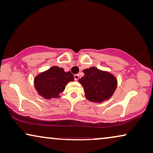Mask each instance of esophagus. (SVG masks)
I'll return each instance as SVG.
<instances>
[{
    "label": "esophagus",
    "mask_w": 153,
    "mask_h": 153,
    "mask_svg": "<svg viewBox=\"0 0 153 153\" xmlns=\"http://www.w3.org/2000/svg\"><path fill=\"white\" fill-rule=\"evenodd\" d=\"M74 79L76 81H77L79 79V74H74Z\"/></svg>",
    "instance_id": "34e87169"
}]
</instances>
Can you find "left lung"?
I'll use <instances>...</instances> for the list:
<instances>
[{
    "label": "left lung",
    "instance_id": "8db88e82",
    "mask_svg": "<svg viewBox=\"0 0 153 153\" xmlns=\"http://www.w3.org/2000/svg\"><path fill=\"white\" fill-rule=\"evenodd\" d=\"M84 76L79 79L85 96L89 101L97 103L108 100L116 91L117 79L110 72L91 67L83 70Z\"/></svg>",
    "mask_w": 153,
    "mask_h": 153
}]
</instances>
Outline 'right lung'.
Instances as JSON below:
<instances>
[{"label": "right lung", "instance_id": "obj_1", "mask_svg": "<svg viewBox=\"0 0 153 153\" xmlns=\"http://www.w3.org/2000/svg\"><path fill=\"white\" fill-rule=\"evenodd\" d=\"M74 76L70 71L53 66L41 72L34 79V86L37 93L46 100L58 98L70 81H74Z\"/></svg>", "mask_w": 153, "mask_h": 153}]
</instances>
